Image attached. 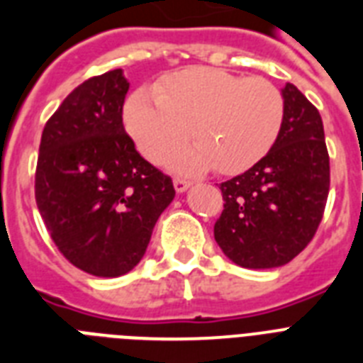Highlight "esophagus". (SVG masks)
<instances>
[{
  "label": "esophagus",
  "mask_w": 363,
  "mask_h": 363,
  "mask_svg": "<svg viewBox=\"0 0 363 363\" xmlns=\"http://www.w3.org/2000/svg\"><path fill=\"white\" fill-rule=\"evenodd\" d=\"M173 186H175L177 192L182 194L184 190H188V186H190V181H186V179H181V177H175V179H173Z\"/></svg>",
  "instance_id": "esophagus-1"
}]
</instances>
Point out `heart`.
<instances>
[{
    "mask_svg": "<svg viewBox=\"0 0 363 363\" xmlns=\"http://www.w3.org/2000/svg\"><path fill=\"white\" fill-rule=\"evenodd\" d=\"M284 121L281 90L259 77L213 67L177 73L156 94L137 92L124 122L147 158L162 160L188 135L194 145L171 158L177 167L235 175L252 167L275 145Z\"/></svg>",
    "mask_w": 363,
    "mask_h": 363,
    "instance_id": "obj_1",
    "label": "heart"
}]
</instances>
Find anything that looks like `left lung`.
Segmentation results:
<instances>
[{"instance_id": "1", "label": "left lung", "mask_w": 363, "mask_h": 363, "mask_svg": "<svg viewBox=\"0 0 363 363\" xmlns=\"http://www.w3.org/2000/svg\"><path fill=\"white\" fill-rule=\"evenodd\" d=\"M284 121L271 150L222 182L224 211L215 239L233 264L271 269L315 238L330 192V156L320 113L298 88H282Z\"/></svg>"}]
</instances>
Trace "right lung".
Listing matches in <instances>:
<instances>
[{"label":"right lung","mask_w":363,"mask_h":363,"mask_svg":"<svg viewBox=\"0 0 363 363\" xmlns=\"http://www.w3.org/2000/svg\"><path fill=\"white\" fill-rule=\"evenodd\" d=\"M128 88L122 69L79 84L48 118L39 145L37 209L65 259L96 277L133 269L175 198L171 177L125 133Z\"/></svg>","instance_id":"obj_1"}]
</instances>
